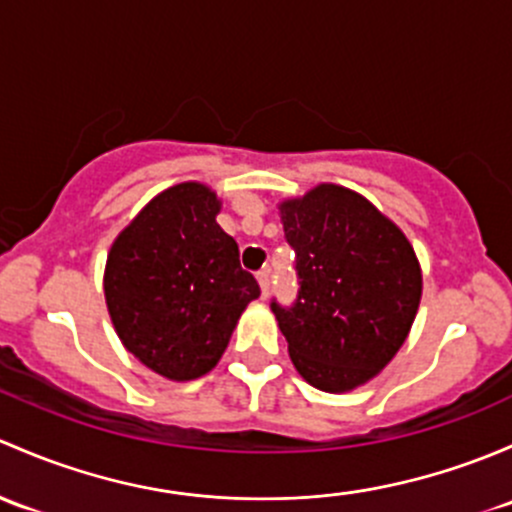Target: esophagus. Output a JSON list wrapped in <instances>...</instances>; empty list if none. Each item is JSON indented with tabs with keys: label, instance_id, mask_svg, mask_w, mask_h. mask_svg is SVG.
I'll use <instances>...</instances> for the list:
<instances>
[{
	"label": "esophagus",
	"instance_id": "1",
	"mask_svg": "<svg viewBox=\"0 0 512 512\" xmlns=\"http://www.w3.org/2000/svg\"><path fill=\"white\" fill-rule=\"evenodd\" d=\"M256 278H258V286H261V295L266 298L268 291H271V271H266V268H263V271H258Z\"/></svg>",
	"mask_w": 512,
	"mask_h": 512
}]
</instances>
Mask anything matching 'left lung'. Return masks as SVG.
<instances>
[{
  "label": "left lung",
  "instance_id": "left-lung-1",
  "mask_svg": "<svg viewBox=\"0 0 512 512\" xmlns=\"http://www.w3.org/2000/svg\"><path fill=\"white\" fill-rule=\"evenodd\" d=\"M278 214L300 278L293 308L271 305L288 355L315 389L352 392L409 337L424 286L419 258L392 219L340 184L283 199Z\"/></svg>",
  "mask_w": 512,
  "mask_h": 512
}]
</instances>
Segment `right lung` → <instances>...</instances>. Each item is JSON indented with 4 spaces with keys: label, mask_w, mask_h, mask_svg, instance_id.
<instances>
[{
    "label": "right lung",
    "mask_w": 512,
    "mask_h": 512,
    "mask_svg": "<svg viewBox=\"0 0 512 512\" xmlns=\"http://www.w3.org/2000/svg\"><path fill=\"white\" fill-rule=\"evenodd\" d=\"M221 199L209 184L162 189L115 236L103 273L108 315L125 350L170 382L217 367L251 300L256 278L217 224Z\"/></svg>",
    "instance_id": "1"
}]
</instances>
